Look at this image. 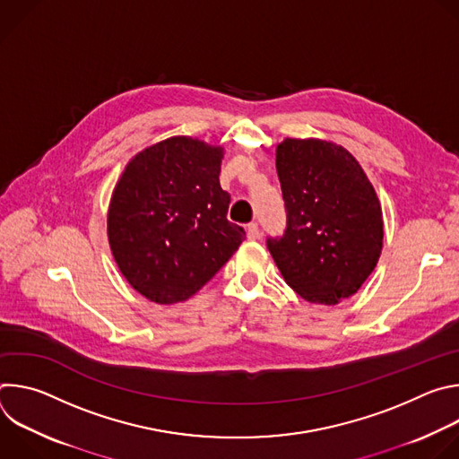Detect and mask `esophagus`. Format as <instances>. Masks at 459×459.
<instances>
[{"instance_id": "esophagus-1", "label": "esophagus", "mask_w": 459, "mask_h": 459, "mask_svg": "<svg viewBox=\"0 0 459 459\" xmlns=\"http://www.w3.org/2000/svg\"><path fill=\"white\" fill-rule=\"evenodd\" d=\"M259 236H261L259 227H257L255 223H248V225H247V238L252 239V241H255V239H259Z\"/></svg>"}]
</instances>
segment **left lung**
Returning a JSON list of instances; mask_svg holds the SVG:
<instances>
[{
    "mask_svg": "<svg viewBox=\"0 0 459 459\" xmlns=\"http://www.w3.org/2000/svg\"><path fill=\"white\" fill-rule=\"evenodd\" d=\"M276 170L287 230L267 247L305 301L336 305L372 274L383 248V212L358 160L326 140L285 138Z\"/></svg>",
    "mask_w": 459,
    "mask_h": 459,
    "instance_id": "8db88e82",
    "label": "left lung"
}]
</instances>
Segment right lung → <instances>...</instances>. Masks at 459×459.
<instances>
[{
  "label": "right lung",
  "instance_id": "add662e5",
  "mask_svg": "<svg viewBox=\"0 0 459 459\" xmlns=\"http://www.w3.org/2000/svg\"><path fill=\"white\" fill-rule=\"evenodd\" d=\"M223 154L198 138L172 136L130 160L112 190L107 234L114 261L130 287L154 303L194 296L245 239L227 220Z\"/></svg>",
  "mask_w": 459,
  "mask_h": 459
}]
</instances>
